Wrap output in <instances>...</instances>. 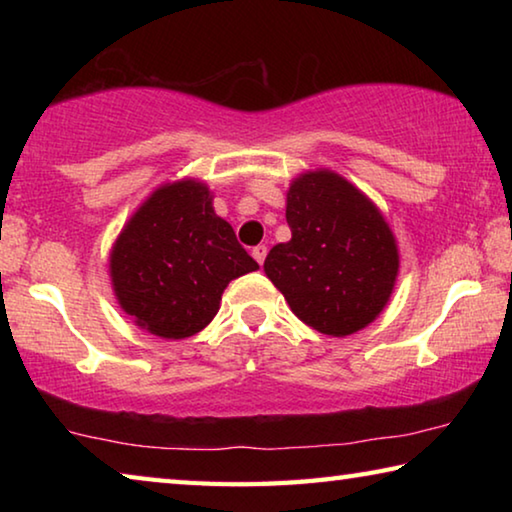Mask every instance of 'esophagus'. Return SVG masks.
<instances>
[{"label": "esophagus", "instance_id": "obj_1", "mask_svg": "<svg viewBox=\"0 0 512 512\" xmlns=\"http://www.w3.org/2000/svg\"><path fill=\"white\" fill-rule=\"evenodd\" d=\"M266 253H268V250H266V246H255V248H253V257H255V262H257L259 266H262V264H264V259H266Z\"/></svg>", "mask_w": 512, "mask_h": 512}]
</instances>
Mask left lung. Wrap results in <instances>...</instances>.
<instances>
[{
	"label": "left lung",
	"instance_id": "left-lung-1",
	"mask_svg": "<svg viewBox=\"0 0 512 512\" xmlns=\"http://www.w3.org/2000/svg\"><path fill=\"white\" fill-rule=\"evenodd\" d=\"M291 239L266 255L264 271L293 314L327 336L375 320L391 298L400 255L377 205L329 169L307 171L287 192Z\"/></svg>",
	"mask_w": 512,
	"mask_h": 512
}]
</instances>
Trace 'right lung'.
Segmentation results:
<instances>
[{"instance_id":"right-lung-1","label":"right lung","mask_w":512,"mask_h":512,"mask_svg":"<svg viewBox=\"0 0 512 512\" xmlns=\"http://www.w3.org/2000/svg\"><path fill=\"white\" fill-rule=\"evenodd\" d=\"M212 194L198 180L155 189L110 250V280L119 307L160 339L201 332L221 307L230 280L257 271Z\"/></svg>"}]
</instances>
